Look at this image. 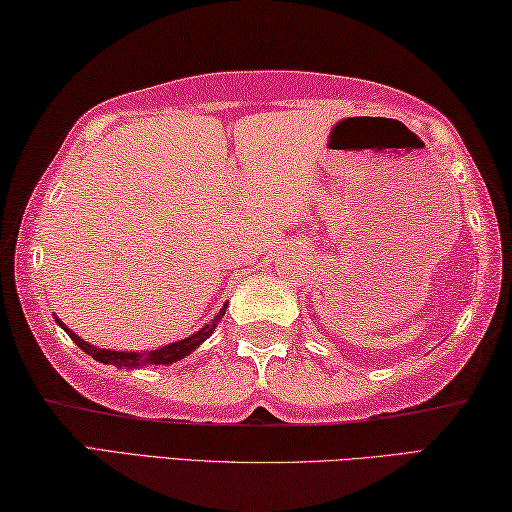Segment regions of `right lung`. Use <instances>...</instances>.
I'll list each match as a JSON object with an SVG mask.
<instances>
[{"mask_svg": "<svg viewBox=\"0 0 512 512\" xmlns=\"http://www.w3.org/2000/svg\"><path fill=\"white\" fill-rule=\"evenodd\" d=\"M224 312H227V303H224V306L220 308V312L218 315H215L209 324H204L200 330H197V333H193V335H188L186 339H179V342H173V344H166V346H159V348H155V351H143V353H134V351H112V348H98V346H94V344H89V342H85V339H80L74 330L71 328H67L65 324H62V321L53 315V319H56V324L65 330V333L74 339L76 342V346H80L83 348V351L87 353V355H92L96 362H101V364H114V366H119V369H143V366H159V364H173V362H179V360H184L186 355H191L197 346L200 344H204L206 339H209L211 335H213V330L218 328V324H220V319L224 317Z\"/></svg>", "mask_w": 512, "mask_h": 512, "instance_id": "add662e5", "label": "right lung"}]
</instances>
